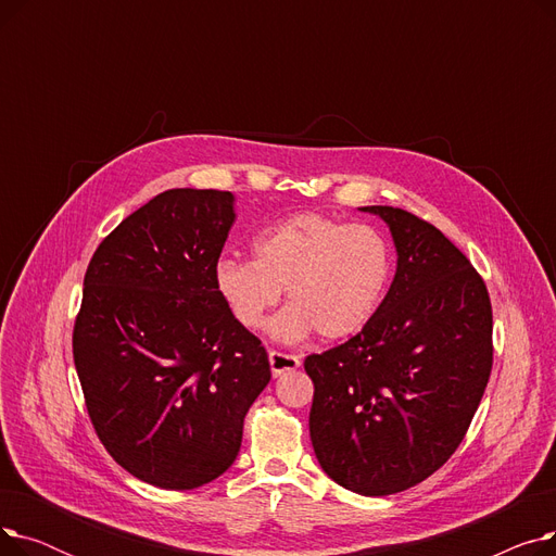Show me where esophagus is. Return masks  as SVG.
Instances as JSON below:
<instances>
[{"label": "esophagus", "mask_w": 556, "mask_h": 556, "mask_svg": "<svg viewBox=\"0 0 556 556\" xmlns=\"http://www.w3.org/2000/svg\"><path fill=\"white\" fill-rule=\"evenodd\" d=\"M268 361H270V369H273L275 378L286 374V371H295L302 365L300 356H295V354H281V352H270Z\"/></svg>", "instance_id": "1"}]
</instances>
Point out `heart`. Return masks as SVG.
Masks as SVG:
<instances>
[{
	"label": "heart",
	"instance_id": "obj_1",
	"mask_svg": "<svg viewBox=\"0 0 556 556\" xmlns=\"http://www.w3.org/2000/svg\"><path fill=\"white\" fill-rule=\"evenodd\" d=\"M252 248L254 258L216 263V290L241 327L258 329L283 288L290 304L270 325L281 342H300L313 331L325 340L363 331L394 270L392 245L376 227L315 212L263 229Z\"/></svg>",
	"mask_w": 556,
	"mask_h": 556
}]
</instances>
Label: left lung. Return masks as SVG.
<instances>
[{
    "label": "left lung",
    "mask_w": 556,
    "mask_h": 556,
    "mask_svg": "<svg viewBox=\"0 0 556 556\" xmlns=\"http://www.w3.org/2000/svg\"><path fill=\"white\" fill-rule=\"evenodd\" d=\"M361 210L388 223L396 275L363 331L304 361L308 430L331 480L390 495L462 444L489 383L493 317L482 277L440 229L396 207Z\"/></svg>",
    "instance_id": "obj_1"
}]
</instances>
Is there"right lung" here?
Segmentation results:
<instances>
[{
	"instance_id": "right-lung-1",
	"label": "right lung",
	"mask_w": 556,
	"mask_h": 556,
	"mask_svg": "<svg viewBox=\"0 0 556 556\" xmlns=\"http://www.w3.org/2000/svg\"><path fill=\"white\" fill-rule=\"evenodd\" d=\"M233 195L168 189L97 248L74 325L87 415L128 473L185 491L233 464L243 419L270 383L261 340L218 295Z\"/></svg>"
}]
</instances>
